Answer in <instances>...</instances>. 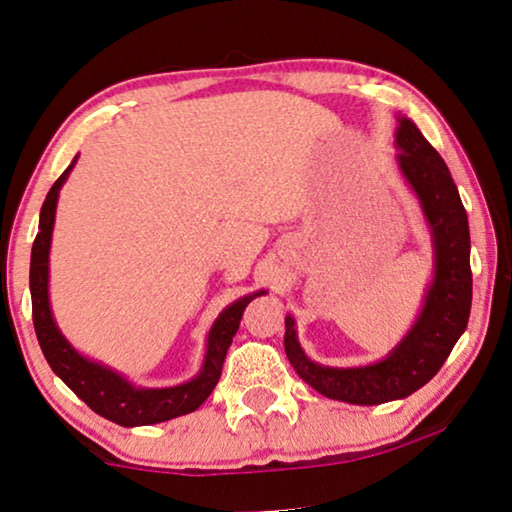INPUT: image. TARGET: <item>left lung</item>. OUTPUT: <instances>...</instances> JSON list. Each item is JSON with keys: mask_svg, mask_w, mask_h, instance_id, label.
<instances>
[{"mask_svg": "<svg viewBox=\"0 0 512 512\" xmlns=\"http://www.w3.org/2000/svg\"><path fill=\"white\" fill-rule=\"evenodd\" d=\"M398 163L423 204L437 250V273L421 317L386 361L365 368H324L301 352L294 319L285 317V352L299 377L331 400L381 404L425 386L453 352L471 312L469 220L444 158L414 121L400 119Z\"/></svg>", "mask_w": 512, "mask_h": 512, "instance_id": "1", "label": "left lung"}]
</instances>
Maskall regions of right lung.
<instances>
[{
	"mask_svg": "<svg viewBox=\"0 0 512 512\" xmlns=\"http://www.w3.org/2000/svg\"><path fill=\"white\" fill-rule=\"evenodd\" d=\"M73 165L75 160L66 167L64 174L55 181V186L50 188L48 197H45L41 209V223H38V234L32 248V266H29L34 329L38 345L43 349L45 361L50 363L55 375H59L61 381H64L80 400L87 402L89 409H94L96 414H101L112 423H119L124 427L154 425L183 414H190V411L200 407V404L209 398L213 388H216L220 372H223L227 349L232 345L234 333L239 331L243 310H246V305L253 301L255 296L264 292L239 299L216 319V324H213V329L209 333L204 368L200 375L193 381H188V384L174 388H135L128 384L126 379H121L117 372L82 358L64 340V335L59 333L55 319H52L48 301V255L52 227H55L57 197L61 183L66 181L68 172L73 170Z\"/></svg>",
	"mask_w": 512,
	"mask_h": 512,
	"instance_id": "obj_1",
	"label": "right lung"
}]
</instances>
